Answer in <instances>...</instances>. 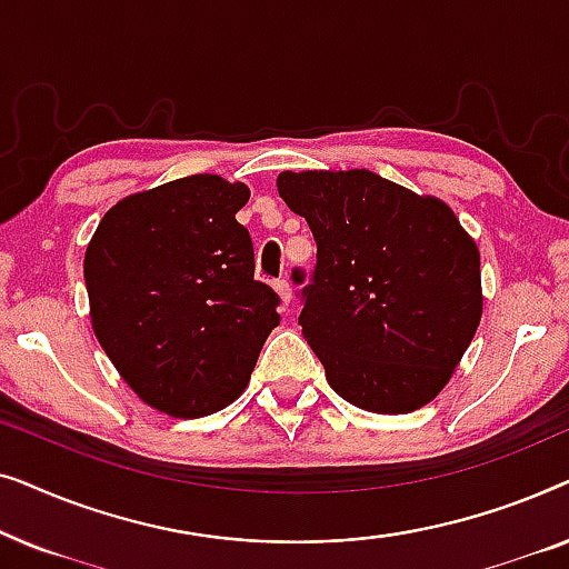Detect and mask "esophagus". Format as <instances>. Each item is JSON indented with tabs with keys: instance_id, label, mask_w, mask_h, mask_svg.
<instances>
[{
	"instance_id": "obj_1",
	"label": "esophagus",
	"mask_w": 569,
	"mask_h": 569,
	"mask_svg": "<svg viewBox=\"0 0 569 569\" xmlns=\"http://www.w3.org/2000/svg\"><path fill=\"white\" fill-rule=\"evenodd\" d=\"M274 290L279 292V298H282L284 306H290V300H292V284H290V279L279 277L277 282H274Z\"/></svg>"
}]
</instances>
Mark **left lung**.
<instances>
[{
  "instance_id": "8db88e82",
  "label": "left lung",
  "mask_w": 569,
  "mask_h": 569,
  "mask_svg": "<svg viewBox=\"0 0 569 569\" xmlns=\"http://www.w3.org/2000/svg\"><path fill=\"white\" fill-rule=\"evenodd\" d=\"M316 238L298 323L341 399L378 415L432 401L481 318L477 243L453 209L372 170L279 173Z\"/></svg>"
}]
</instances>
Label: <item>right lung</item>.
<instances>
[{"instance_id":"1","label":"right lung","mask_w":569,"mask_h":569,"mask_svg":"<svg viewBox=\"0 0 569 569\" xmlns=\"http://www.w3.org/2000/svg\"><path fill=\"white\" fill-rule=\"evenodd\" d=\"M248 197L220 176L178 178L108 209L84 253L100 347L170 417L236 401L279 326V295L253 279L251 236L236 220Z\"/></svg>"}]
</instances>
